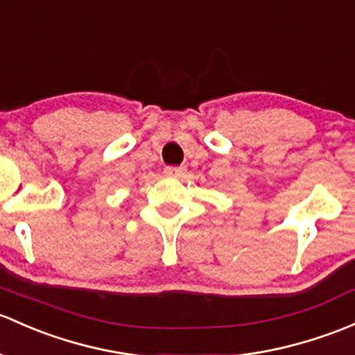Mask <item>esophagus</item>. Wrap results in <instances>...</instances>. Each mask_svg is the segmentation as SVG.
Instances as JSON below:
<instances>
[{"label": "esophagus", "instance_id": "34e87169", "mask_svg": "<svg viewBox=\"0 0 355 355\" xmlns=\"http://www.w3.org/2000/svg\"><path fill=\"white\" fill-rule=\"evenodd\" d=\"M182 173H184V170H182L180 166H166L165 168L166 177H180Z\"/></svg>", "mask_w": 355, "mask_h": 355}]
</instances>
